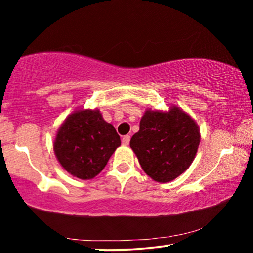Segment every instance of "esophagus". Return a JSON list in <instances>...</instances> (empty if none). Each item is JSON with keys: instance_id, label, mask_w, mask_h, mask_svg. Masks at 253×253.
Segmentation results:
<instances>
[{"instance_id": "34e87169", "label": "esophagus", "mask_w": 253, "mask_h": 253, "mask_svg": "<svg viewBox=\"0 0 253 253\" xmlns=\"http://www.w3.org/2000/svg\"><path fill=\"white\" fill-rule=\"evenodd\" d=\"M129 144H130V135H124L122 138V145L127 146Z\"/></svg>"}]
</instances>
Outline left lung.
Listing matches in <instances>:
<instances>
[{"instance_id":"obj_1","label":"left lung","mask_w":253,"mask_h":253,"mask_svg":"<svg viewBox=\"0 0 253 253\" xmlns=\"http://www.w3.org/2000/svg\"><path fill=\"white\" fill-rule=\"evenodd\" d=\"M201 140L200 127L192 116L178 106L168 112L147 108L130 147L153 180L169 182L193 163Z\"/></svg>"}]
</instances>
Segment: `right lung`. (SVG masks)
Returning a JSON list of instances; mask_svg holds the SVG:
<instances>
[{
  "label": "right lung",
  "mask_w": 253,
  "mask_h": 253,
  "mask_svg": "<svg viewBox=\"0 0 253 253\" xmlns=\"http://www.w3.org/2000/svg\"><path fill=\"white\" fill-rule=\"evenodd\" d=\"M120 145L115 127L106 122L99 109H76L58 129L53 151L64 170L89 180L104 170Z\"/></svg>",
  "instance_id": "1"
}]
</instances>
